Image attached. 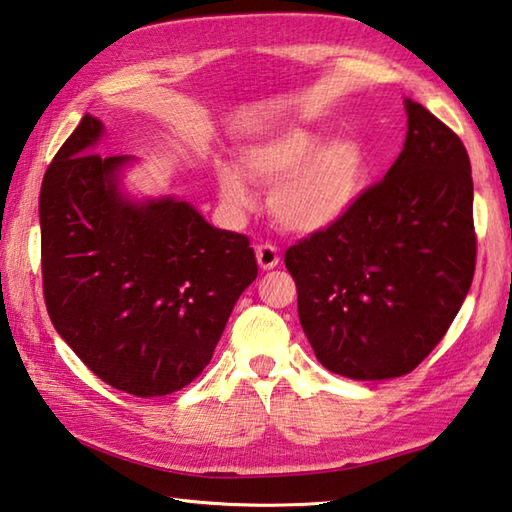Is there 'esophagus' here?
<instances>
[{"label": "esophagus", "instance_id": "esophagus-1", "mask_svg": "<svg viewBox=\"0 0 512 512\" xmlns=\"http://www.w3.org/2000/svg\"><path fill=\"white\" fill-rule=\"evenodd\" d=\"M255 255H257V264L262 271H273V268L280 264V253H277V248L271 244L257 246Z\"/></svg>", "mask_w": 512, "mask_h": 512}]
</instances>
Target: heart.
Masks as SVG:
<instances>
[{"label": "heart", "mask_w": 512, "mask_h": 512, "mask_svg": "<svg viewBox=\"0 0 512 512\" xmlns=\"http://www.w3.org/2000/svg\"><path fill=\"white\" fill-rule=\"evenodd\" d=\"M237 159L250 181L275 188L271 215L295 235L340 226L362 206L374 183V163L358 136H327L302 125H282L248 138ZM243 175L232 163L217 165L221 199L237 212L255 203Z\"/></svg>", "instance_id": "heart-1"}]
</instances>
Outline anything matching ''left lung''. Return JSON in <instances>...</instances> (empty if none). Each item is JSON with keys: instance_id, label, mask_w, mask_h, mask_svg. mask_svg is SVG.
Masks as SVG:
<instances>
[{"instance_id": "left-lung-1", "label": "left lung", "mask_w": 512, "mask_h": 512, "mask_svg": "<svg viewBox=\"0 0 512 512\" xmlns=\"http://www.w3.org/2000/svg\"><path fill=\"white\" fill-rule=\"evenodd\" d=\"M403 152L340 226L284 264L306 340L353 380L410 374L457 318L475 275L472 172L461 138L405 98Z\"/></svg>"}]
</instances>
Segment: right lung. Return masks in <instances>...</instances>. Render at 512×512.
Here are the masks:
<instances>
[{"instance_id":"1","label":"right lung","mask_w":512,"mask_h":512,"mask_svg":"<svg viewBox=\"0 0 512 512\" xmlns=\"http://www.w3.org/2000/svg\"><path fill=\"white\" fill-rule=\"evenodd\" d=\"M105 125L85 114L40 192L42 280L51 322L107 385L179 392L215 353L255 282L250 241L208 224L174 194L134 197V156H100Z\"/></svg>"}]
</instances>
